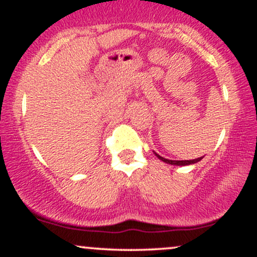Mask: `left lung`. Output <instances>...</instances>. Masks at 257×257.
Here are the masks:
<instances>
[{
	"mask_svg": "<svg viewBox=\"0 0 257 257\" xmlns=\"http://www.w3.org/2000/svg\"><path fill=\"white\" fill-rule=\"evenodd\" d=\"M153 153H155V155L157 156L158 159H161V161L164 162V163L170 164V166H182V167H184V166H190V164H194V163H197V162L202 161V159H203V157H199V158H196V159H190V161H173V159L163 158V157H162V156L157 155V153H156V152H153Z\"/></svg>",
	"mask_w": 257,
	"mask_h": 257,
	"instance_id": "8db88e82",
	"label": "left lung"
}]
</instances>
